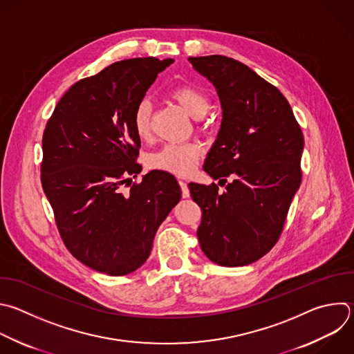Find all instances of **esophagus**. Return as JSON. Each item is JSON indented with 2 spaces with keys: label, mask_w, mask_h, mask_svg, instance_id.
<instances>
[{
  "label": "esophagus",
  "mask_w": 354,
  "mask_h": 354,
  "mask_svg": "<svg viewBox=\"0 0 354 354\" xmlns=\"http://www.w3.org/2000/svg\"><path fill=\"white\" fill-rule=\"evenodd\" d=\"M179 182V186H180V190H182V196L186 198V197H189L190 196V190H189V187H187V183L186 182H183V180H178Z\"/></svg>",
  "instance_id": "1"
}]
</instances>
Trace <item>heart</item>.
<instances>
[{
	"instance_id": "b5f03b06",
	"label": "heart",
	"mask_w": 354,
	"mask_h": 354,
	"mask_svg": "<svg viewBox=\"0 0 354 354\" xmlns=\"http://www.w3.org/2000/svg\"><path fill=\"white\" fill-rule=\"evenodd\" d=\"M171 97L193 118H201L211 106L208 94L192 84H179L174 87L171 90ZM132 127L140 140H150L151 105L147 100H142L136 104L132 113ZM201 156L203 147L197 142L167 145L147 157V167L176 176H187L196 169Z\"/></svg>"
}]
</instances>
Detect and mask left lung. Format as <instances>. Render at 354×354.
<instances>
[{"instance_id": "8db88e82", "label": "left lung", "mask_w": 354, "mask_h": 354, "mask_svg": "<svg viewBox=\"0 0 354 354\" xmlns=\"http://www.w3.org/2000/svg\"><path fill=\"white\" fill-rule=\"evenodd\" d=\"M189 62L212 82L222 105L221 129L203 169L226 190L189 183L201 208L198 243L218 266H249L283 230L301 182L303 133L285 95L248 65L223 55Z\"/></svg>"}]
</instances>
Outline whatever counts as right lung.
<instances>
[{
  "label": "right lung",
  "instance_id": "obj_1",
  "mask_svg": "<svg viewBox=\"0 0 354 354\" xmlns=\"http://www.w3.org/2000/svg\"><path fill=\"white\" fill-rule=\"evenodd\" d=\"M172 62L124 59L76 82L44 129L41 186L59 236L76 260L106 275L146 263L158 226L180 200L168 172L151 171L132 183L142 171L132 113Z\"/></svg>",
  "mask_w": 354,
  "mask_h": 354
}]
</instances>
